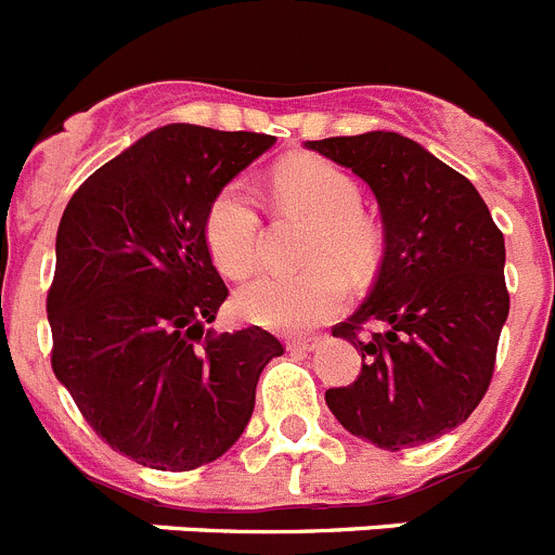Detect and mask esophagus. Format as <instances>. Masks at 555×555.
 <instances>
[{
    "mask_svg": "<svg viewBox=\"0 0 555 555\" xmlns=\"http://www.w3.org/2000/svg\"><path fill=\"white\" fill-rule=\"evenodd\" d=\"M319 344H322V338H292L288 340V349H292V352H311Z\"/></svg>",
    "mask_w": 555,
    "mask_h": 555,
    "instance_id": "esophagus-1",
    "label": "esophagus"
}]
</instances>
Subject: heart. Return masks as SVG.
Wrapping results in <instances>:
<instances>
[{
	"mask_svg": "<svg viewBox=\"0 0 555 555\" xmlns=\"http://www.w3.org/2000/svg\"><path fill=\"white\" fill-rule=\"evenodd\" d=\"M281 203L313 222L305 247L311 267L294 274H261L236 294V311L258 327L299 333L317 327L347 305L349 283L365 281L379 261L377 225L360 211L354 178L319 156H292L274 170ZM208 253L228 278H244L258 263L261 220L250 186H222L203 220Z\"/></svg>",
	"mask_w": 555,
	"mask_h": 555,
	"instance_id": "1",
	"label": "heart"
}]
</instances>
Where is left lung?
<instances>
[{
	"mask_svg": "<svg viewBox=\"0 0 555 555\" xmlns=\"http://www.w3.org/2000/svg\"><path fill=\"white\" fill-rule=\"evenodd\" d=\"M349 167L379 203L385 253L358 311L333 327L363 369L327 406L377 449L437 440L474 413L490 388L509 317L503 233L462 172L396 131L305 142Z\"/></svg>",
	"mask_w": 555,
	"mask_h": 555,
	"instance_id": "obj_1",
	"label": "left lung"
}]
</instances>
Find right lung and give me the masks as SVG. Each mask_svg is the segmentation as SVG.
<instances>
[{
    "mask_svg": "<svg viewBox=\"0 0 555 555\" xmlns=\"http://www.w3.org/2000/svg\"><path fill=\"white\" fill-rule=\"evenodd\" d=\"M272 145L256 131L162 126L65 206L46 299L54 377L140 465L195 470L225 454L263 365L283 354L261 327L206 333L228 297L203 236L208 203Z\"/></svg>",
    "mask_w": 555,
    "mask_h": 555,
    "instance_id": "right-lung-1",
    "label": "right lung"
}]
</instances>
